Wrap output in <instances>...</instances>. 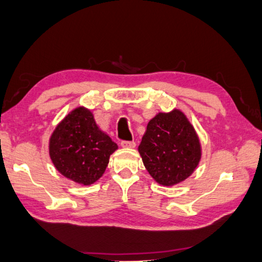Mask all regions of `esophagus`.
I'll list each match as a JSON object with an SVG mask.
<instances>
[{
    "label": "esophagus",
    "instance_id": "obj_1",
    "mask_svg": "<svg viewBox=\"0 0 262 262\" xmlns=\"http://www.w3.org/2000/svg\"><path fill=\"white\" fill-rule=\"evenodd\" d=\"M121 146L122 147H135V145H136V143L134 141H121Z\"/></svg>",
    "mask_w": 262,
    "mask_h": 262
}]
</instances>
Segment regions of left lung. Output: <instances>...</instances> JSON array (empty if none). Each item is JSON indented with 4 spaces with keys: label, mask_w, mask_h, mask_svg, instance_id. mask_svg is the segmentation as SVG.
<instances>
[{
    "label": "left lung",
    "mask_w": 262,
    "mask_h": 262,
    "mask_svg": "<svg viewBox=\"0 0 262 262\" xmlns=\"http://www.w3.org/2000/svg\"><path fill=\"white\" fill-rule=\"evenodd\" d=\"M139 152L147 172L163 185L178 184L189 178L202 156L196 132L179 110L158 113L151 119Z\"/></svg>",
    "instance_id": "obj_1"
}]
</instances>
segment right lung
Returning a JSON list of instances; mask_svg holds the SVG:
<instances>
[{
	"instance_id": "right-lung-1",
	"label": "right lung",
	"mask_w": 262,
	"mask_h": 262,
	"mask_svg": "<svg viewBox=\"0 0 262 262\" xmlns=\"http://www.w3.org/2000/svg\"><path fill=\"white\" fill-rule=\"evenodd\" d=\"M118 145L103 133L93 113L78 107L52 133L49 154L56 169L74 182L89 185L102 177Z\"/></svg>"
}]
</instances>
